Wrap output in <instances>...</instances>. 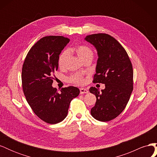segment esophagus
<instances>
[{"instance_id": "esophagus-1", "label": "esophagus", "mask_w": 157, "mask_h": 157, "mask_svg": "<svg viewBox=\"0 0 157 157\" xmlns=\"http://www.w3.org/2000/svg\"><path fill=\"white\" fill-rule=\"evenodd\" d=\"M88 92V90L86 88H80V94H87Z\"/></svg>"}]
</instances>
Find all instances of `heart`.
Listing matches in <instances>:
<instances>
[{
	"label": "heart",
	"instance_id": "heart-1",
	"mask_svg": "<svg viewBox=\"0 0 157 157\" xmlns=\"http://www.w3.org/2000/svg\"><path fill=\"white\" fill-rule=\"evenodd\" d=\"M71 51L77 54L78 58L84 61L89 59H92L94 53L92 50L89 46L86 45H78L71 49ZM69 52L67 50L63 51L58 57V66L60 69H64L67 64L69 58ZM68 81L71 83L80 84L84 82L83 75L81 73H75L68 77Z\"/></svg>",
	"mask_w": 157,
	"mask_h": 157
}]
</instances>
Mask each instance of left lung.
Returning <instances> with one entry per match:
<instances>
[{
  "label": "left lung",
  "mask_w": 157,
  "mask_h": 157,
  "mask_svg": "<svg viewBox=\"0 0 157 157\" xmlns=\"http://www.w3.org/2000/svg\"><path fill=\"white\" fill-rule=\"evenodd\" d=\"M85 40L98 51L96 73L93 82L105 86L101 92L96 87L89 89L96 97L91 115L98 121H110L125 109L132 92L134 72L131 61L123 46L106 33L88 35Z\"/></svg>",
  "instance_id": "1"
}]
</instances>
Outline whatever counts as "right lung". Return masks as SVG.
<instances>
[{"label":"right lung","instance_id":"obj_1","mask_svg":"<svg viewBox=\"0 0 157 157\" xmlns=\"http://www.w3.org/2000/svg\"><path fill=\"white\" fill-rule=\"evenodd\" d=\"M69 39L63 36H46L38 40L27 54L22 67L23 91L27 103L42 121L54 124L67 115L72 99L80 90L75 86H52L54 71L58 69V57Z\"/></svg>","mask_w":157,"mask_h":157}]
</instances>
